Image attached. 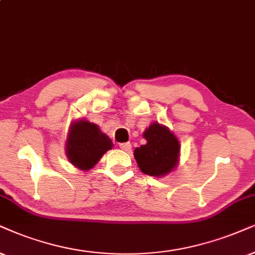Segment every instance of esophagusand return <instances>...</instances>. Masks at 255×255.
<instances>
[{
  "mask_svg": "<svg viewBox=\"0 0 255 255\" xmlns=\"http://www.w3.org/2000/svg\"><path fill=\"white\" fill-rule=\"evenodd\" d=\"M119 147H120L121 149L126 150V151H129L130 148H131V144H130V142H122V143L119 144Z\"/></svg>",
  "mask_w": 255,
  "mask_h": 255,
  "instance_id": "esophagus-1",
  "label": "esophagus"
}]
</instances>
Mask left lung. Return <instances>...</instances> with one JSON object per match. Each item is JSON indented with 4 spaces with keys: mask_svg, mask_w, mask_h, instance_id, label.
Instances as JSON below:
<instances>
[{
    "mask_svg": "<svg viewBox=\"0 0 255 255\" xmlns=\"http://www.w3.org/2000/svg\"><path fill=\"white\" fill-rule=\"evenodd\" d=\"M146 144L135 148L134 156L141 172L150 176L169 173L178 162L180 144L178 138L165 126L156 122L143 133Z\"/></svg>",
    "mask_w": 255,
    "mask_h": 255,
    "instance_id": "8db88e82",
    "label": "left lung"
}]
</instances>
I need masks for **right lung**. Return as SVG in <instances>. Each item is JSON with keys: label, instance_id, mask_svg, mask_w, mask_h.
Masks as SVG:
<instances>
[{"label": "right lung", "instance_id": "add662e5", "mask_svg": "<svg viewBox=\"0 0 255 255\" xmlns=\"http://www.w3.org/2000/svg\"><path fill=\"white\" fill-rule=\"evenodd\" d=\"M112 140L99 127L88 121H76L70 128L67 141V156L77 168H93L108 149Z\"/></svg>", "mask_w": 255, "mask_h": 255}]
</instances>
